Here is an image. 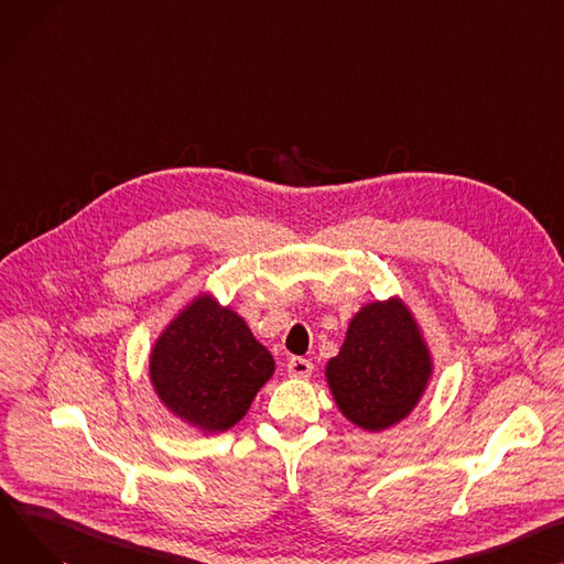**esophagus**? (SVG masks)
<instances>
[{"instance_id": "esophagus-1", "label": "esophagus", "mask_w": 564, "mask_h": 564, "mask_svg": "<svg viewBox=\"0 0 564 564\" xmlns=\"http://www.w3.org/2000/svg\"><path fill=\"white\" fill-rule=\"evenodd\" d=\"M288 373L292 379H308L313 373V362L308 358H292L288 362Z\"/></svg>"}]
</instances>
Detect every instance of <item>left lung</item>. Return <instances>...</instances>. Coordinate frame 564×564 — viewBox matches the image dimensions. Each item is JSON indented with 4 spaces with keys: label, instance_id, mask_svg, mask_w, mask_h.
Here are the masks:
<instances>
[{
    "label": "left lung",
    "instance_id": "8db88e82",
    "mask_svg": "<svg viewBox=\"0 0 564 564\" xmlns=\"http://www.w3.org/2000/svg\"><path fill=\"white\" fill-rule=\"evenodd\" d=\"M424 330L401 296L365 304L324 377L337 410L358 429L381 433L417 408L433 379Z\"/></svg>",
    "mask_w": 564,
    "mask_h": 564
}]
</instances>
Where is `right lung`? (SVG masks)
<instances>
[{"mask_svg":"<svg viewBox=\"0 0 564 564\" xmlns=\"http://www.w3.org/2000/svg\"><path fill=\"white\" fill-rule=\"evenodd\" d=\"M274 358L210 292L195 294L159 333L149 381L176 420L204 435L234 429L274 377Z\"/></svg>","mask_w":564,"mask_h":564,"instance_id":"1","label":"right lung"}]
</instances>
